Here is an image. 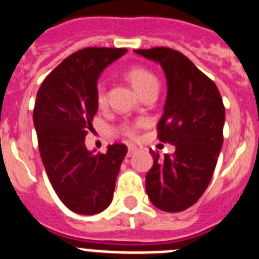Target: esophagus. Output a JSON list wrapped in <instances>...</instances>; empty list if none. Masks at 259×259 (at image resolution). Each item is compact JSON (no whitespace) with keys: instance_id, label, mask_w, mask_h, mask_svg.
<instances>
[{"instance_id":"esophagus-1","label":"esophagus","mask_w":259,"mask_h":259,"mask_svg":"<svg viewBox=\"0 0 259 259\" xmlns=\"http://www.w3.org/2000/svg\"><path fill=\"white\" fill-rule=\"evenodd\" d=\"M137 151V148L136 146H133V145H129V148H127V157H130V155H133L134 153Z\"/></svg>"}]
</instances>
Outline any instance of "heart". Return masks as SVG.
<instances>
[{
  "instance_id": "1",
  "label": "heart",
  "mask_w": 259,
  "mask_h": 259,
  "mask_svg": "<svg viewBox=\"0 0 259 259\" xmlns=\"http://www.w3.org/2000/svg\"><path fill=\"white\" fill-rule=\"evenodd\" d=\"M126 77L132 82V85L134 86V89L140 94H144L146 90L150 88L158 86V79L155 77L153 71L149 69L140 66V65H134L130 66L126 70ZM96 101L98 106H105L106 101H108V94H106V86H105L104 81H98L96 86ZM119 134H122L123 137L127 138H134L137 136V125L133 123H123L117 129Z\"/></svg>"
}]
</instances>
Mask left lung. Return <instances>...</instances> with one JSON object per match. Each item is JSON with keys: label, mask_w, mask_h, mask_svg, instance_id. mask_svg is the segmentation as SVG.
<instances>
[{"label": "left lung", "mask_w": 259, "mask_h": 259, "mask_svg": "<svg viewBox=\"0 0 259 259\" xmlns=\"http://www.w3.org/2000/svg\"><path fill=\"white\" fill-rule=\"evenodd\" d=\"M157 61L167 79V97L157 132L173 154L154 158L146 174V193L159 210L177 213L194 205L209 186L224 144L225 106L211 79L178 50L159 46L137 49Z\"/></svg>", "instance_id": "left-lung-1"}]
</instances>
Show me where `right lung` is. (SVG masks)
Listing matches in <instances>:
<instances>
[{"label":"right lung","mask_w":259,"mask_h":259,"mask_svg":"<svg viewBox=\"0 0 259 259\" xmlns=\"http://www.w3.org/2000/svg\"><path fill=\"white\" fill-rule=\"evenodd\" d=\"M125 53L123 48L78 50L65 58L37 92L33 121L42 163L57 195L77 214L93 215L110 205L127 153L123 144L110 145L98 154L85 145L98 109L97 79Z\"/></svg>","instance_id":"add662e5"}]
</instances>
